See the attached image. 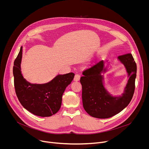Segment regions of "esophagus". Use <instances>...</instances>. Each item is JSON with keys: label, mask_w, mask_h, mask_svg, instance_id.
Returning <instances> with one entry per match:
<instances>
[{"label": "esophagus", "mask_w": 149, "mask_h": 149, "mask_svg": "<svg viewBox=\"0 0 149 149\" xmlns=\"http://www.w3.org/2000/svg\"><path fill=\"white\" fill-rule=\"evenodd\" d=\"M80 77H81V75L78 74H77L75 75V77H74V81H79V79H80Z\"/></svg>", "instance_id": "34e87169"}]
</instances>
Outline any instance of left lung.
Masks as SVG:
<instances>
[{
	"instance_id": "1",
	"label": "left lung",
	"mask_w": 149,
	"mask_h": 149,
	"mask_svg": "<svg viewBox=\"0 0 149 149\" xmlns=\"http://www.w3.org/2000/svg\"><path fill=\"white\" fill-rule=\"evenodd\" d=\"M118 59L123 63L130 77L121 97H112L105 89L101 75L104 68L102 61L84 71V75L80 78L84 109L93 117H111L124 109L133 98L137 73L136 62L132 54L120 55Z\"/></svg>"
}]
</instances>
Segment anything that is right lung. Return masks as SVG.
Here are the masks:
<instances>
[{
    "instance_id": "obj_1",
    "label": "right lung",
    "mask_w": 149,
    "mask_h": 149,
    "mask_svg": "<svg viewBox=\"0 0 149 149\" xmlns=\"http://www.w3.org/2000/svg\"><path fill=\"white\" fill-rule=\"evenodd\" d=\"M22 56L21 47L13 68L15 93L19 102L34 115L49 117L55 114L60 109L63 93L73 80L75 74L70 72L58 75L47 84H31L23 77L20 71Z\"/></svg>"
}]
</instances>
